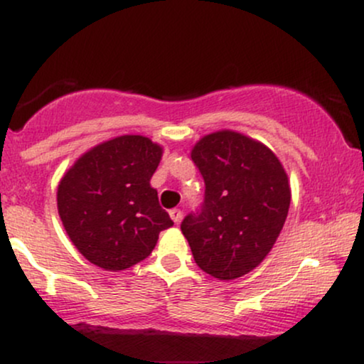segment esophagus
Wrapping results in <instances>:
<instances>
[{
	"label": "esophagus",
	"mask_w": 364,
	"mask_h": 364,
	"mask_svg": "<svg viewBox=\"0 0 364 364\" xmlns=\"http://www.w3.org/2000/svg\"><path fill=\"white\" fill-rule=\"evenodd\" d=\"M169 215H171V219L174 220V224H178L179 220H181L183 212L179 210V208H171V210H169Z\"/></svg>",
	"instance_id": "obj_1"
}]
</instances>
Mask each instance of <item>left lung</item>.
<instances>
[{
  "mask_svg": "<svg viewBox=\"0 0 364 364\" xmlns=\"http://www.w3.org/2000/svg\"><path fill=\"white\" fill-rule=\"evenodd\" d=\"M191 159L205 195L183 219V235L203 272L220 281L241 277L281 235L291 203L286 171L272 150L228 129L203 136Z\"/></svg>",
  "mask_w": 364,
  "mask_h": 364,
  "instance_id": "1",
  "label": "left lung"
}]
</instances>
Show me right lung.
<instances>
[{"instance_id": "1", "label": "right lung", "mask_w": 364, "mask_h": 364, "mask_svg": "<svg viewBox=\"0 0 364 364\" xmlns=\"http://www.w3.org/2000/svg\"><path fill=\"white\" fill-rule=\"evenodd\" d=\"M161 156L145 136L124 135L94 147L63 176L58 212L72 243L94 265L129 269L174 224L149 183Z\"/></svg>"}]
</instances>
